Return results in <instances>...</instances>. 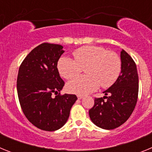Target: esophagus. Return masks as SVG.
<instances>
[{"label": "esophagus", "mask_w": 152, "mask_h": 152, "mask_svg": "<svg viewBox=\"0 0 152 152\" xmlns=\"http://www.w3.org/2000/svg\"><path fill=\"white\" fill-rule=\"evenodd\" d=\"M83 97H84V96H83V95H77V98H78V100H81Z\"/></svg>", "instance_id": "1"}]
</instances>
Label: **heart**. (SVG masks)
I'll list each match as a JSON object with an SVG mask.
<instances>
[{
  "label": "heart",
  "instance_id": "heart-1",
  "mask_svg": "<svg viewBox=\"0 0 152 152\" xmlns=\"http://www.w3.org/2000/svg\"><path fill=\"white\" fill-rule=\"evenodd\" d=\"M75 60L62 56L57 68L61 77L71 79L78 75L82 68L87 75L77 76L67 84L69 92L87 94L97 89L100 85L107 88L115 83L121 71L120 58L113 52L95 45L80 47L73 52Z\"/></svg>",
  "mask_w": 152,
  "mask_h": 152
}]
</instances>
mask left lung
Wrapping results in <instances>:
<instances>
[{
    "label": "left lung",
    "instance_id": "1",
    "mask_svg": "<svg viewBox=\"0 0 152 152\" xmlns=\"http://www.w3.org/2000/svg\"><path fill=\"white\" fill-rule=\"evenodd\" d=\"M120 60L121 72L117 80L103 91V97L95 98L94 105L89 110L92 123L103 129H113L123 125L136 105L139 94L136 64L123 49L120 52Z\"/></svg>",
    "mask_w": 152,
    "mask_h": 152
}]
</instances>
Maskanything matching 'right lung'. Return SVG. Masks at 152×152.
Returning a JSON list of instances; mask_svg holds the SVG:
<instances>
[{
	"label": "right lung",
	"instance_id": "1",
	"mask_svg": "<svg viewBox=\"0 0 152 152\" xmlns=\"http://www.w3.org/2000/svg\"><path fill=\"white\" fill-rule=\"evenodd\" d=\"M64 52L62 45L42 43L29 52L19 68L17 88L23 112L32 124L45 131L61 129L77 100L75 94H59L64 82L57 64Z\"/></svg>",
	"mask_w": 152,
	"mask_h": 152
}]
</instances>
